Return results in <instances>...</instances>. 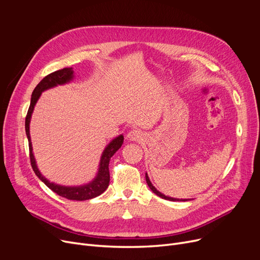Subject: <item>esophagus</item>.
<instances>
[{"mask_svg": "<svg viewBox=\"0 0 260 260\" xmlns=\"http://www.w3.org/2000/svg\"><path fill=\"white\" fill-rule=\"evenodd\" d=\"M127 138L131 141H140L143 139V135L140 131L138 129H132L128 134H127Z\"/></svg>", "mask_w": 260, "mask_h": 260, "instance_id": "34e87169", "label": "esophagus"}]
</instances>
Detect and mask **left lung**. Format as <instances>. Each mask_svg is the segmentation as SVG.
<instances>
[{
    "label": "left lung",
    "instance_id": "1",
    "mask_svg": "<svg viewBox=\"0 0 260 260\" xmlns=\"http://www.w3.org/2000/svg\"><path fill=\"white\" fill-rule=\"evenodd\" d=\"M145 180H146V183H147V185L149 186V188H151L153 192L157 195V196H159V197H161V198H163V199H167V200H171V201H186V200H188V199H177V198H172V197H169V196H166V195H163V194H161L159 190H157V188L152 184V182L149 181V178H148V176H147V174H145Z\"/></svg>",
    "mask_w": 260,
    "mask_h": 260
}]
</instances>
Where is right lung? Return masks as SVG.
I'll list each match as a JSON object with an SVG mask.
<instances>
[{"label":"right lung","instance_id":"add662e5","mask_svg":"<svg viewBox=\"0 0 260 260\" xmlns=\"http://www.w3.org/2000/svg\"><path fill=\"white\" fill-rule=\"evenodd\" d=\"M74 78V71L72 67H66L63 68V70H59L57 72H53L49 75H47L45 78L41 80L40 83L36 86V88L32 91L31 94V100H30V105L28 108V112H27L26 119H25V131L27 135V139H28V145H29V157H30V163H31V168L36 175L39 177V179L44 182L46 186H48L52 192L58 194L61 197L67 198L70 200H88L91 198L97 197L101 195L104 190L108 187L109 184V160L114 156V154L118 151V149L121 147L123 140V136L120 135L117 138H115L111 143H109L101 156L100 160V166H99V171L95 178L84 185H80V186H63L59 184H54L52 182H49L42 174L40 173V171L37 168L36 165V160L32 154V146H31V140H30V134H29V123H30V118L31 114L34 112V107L40 98L41 93L42 91L54 87L57 85H62L67 83V82L72 81Z\"/></svg>","mask_w":260,"mask_h":260}]
</instances>
